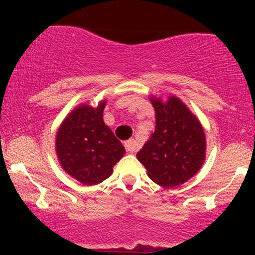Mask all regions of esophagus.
<instances>
[{
	"mask_svg": "<svg viewBox=\"0 0 255 255\" xmlns=\"http://www.w3.org/2000/svg\"><path fill=\"white\" fill-rule=\"evenodd\" d=\"M137 146H139V144H137L136 140H134V139H130V140H128V141L125 142L126 151H127L128 153H133V152H135L137 150Z\"/></svg>",
	"mask_w": 255,
	"mask_h": 255,
	"instance_id": "esophagus-1",
	"label": "esophagus"
}]
</instances>
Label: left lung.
Listing matches in <instances>:
<instances>
[{"label": "left lung", "instance_id": "1", "mask_svg": "<svg viewBox=\"0 0 255 255\" xmlns=\"http://www.w3.org/2000/svg\"><path fill=\"white\" fill-rule=\"evenodd\" d=\"M156 129L136 153L148 177L163 187H176L200 170L206 139L199 120L177 97L150 98Z\"/></svg>", "mask_w": 255, "mask_h": 255}]
</instances>
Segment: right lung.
<instances>
[{
  "label": "right lung",
  "instance_id": "1",
  "mask_svg": "<svg viewBox=\"0 0 255 255\" xmlns=\"http://www.w3.org/2000/svg\"><path fill=\"white\" fill-rule=\"evenodd\" d=\"M107 102L97 108L81 104L63 120L56 134V154L63 170L79 182L93 186L107 180L124 157L125 147L104 124Z\"/></svg>",
  "mask_w": 255,
  "mask_h": 255
}]
</instances>
